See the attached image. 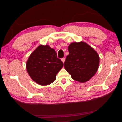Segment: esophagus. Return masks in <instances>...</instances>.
<instances>
[{
  "label": "esophagus",
  "instance_id": "34e87169",
  "mask_svg": "<svg viewBox=\"0 0 122 122\" xmlns=\"http://www.w3.org/2000/svg\"><path fill=\"white\" fill-rule=\"evenodd\" d=\"M65 61V58H61V61H63V63H64Z\"/></svg>",
  "mask_w": 122,
  "mask_h": 122
}]
</instances>
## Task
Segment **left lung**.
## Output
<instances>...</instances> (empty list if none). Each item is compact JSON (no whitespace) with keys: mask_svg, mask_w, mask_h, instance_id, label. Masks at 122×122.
Returning <instances> with one entry per match:
<instances>
[{"mask_svg":"<svg viewBox=\"0 0 122 122\" xmlns=\"http://www.w3.org/2000/svg\"><path fill=\"white\" fill-rule=\"evenodd\" d=\"M64 67L74 80L81 83L88 81L97 73L100 57L97 51L84 42H73L68 46Z\"/></svg>","mask_w":122,"mask_h":122,"instance_id":"1","label":"left lung"}]
</instances>
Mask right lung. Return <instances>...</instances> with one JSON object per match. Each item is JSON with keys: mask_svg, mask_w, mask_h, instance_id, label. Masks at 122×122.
Wrapping results in <instances>:
<instances>
[{"mask_svg": "<svg viewBox=\"0 0 122 122\" xmlns=\"http://www.w3.org/2000/svg\"><path fill=\"white\" fill-rule=\"evenodd\" d=\"M63 66L57 53L49 45H40L28 59L26 69L32 80L37 84L46 86L55 81L56 75Z\"/></svg>", "mask_w": 122, "mask_h": 122, "instance_id": "right-lung-1", "label": "right lung"}]
</instances>
